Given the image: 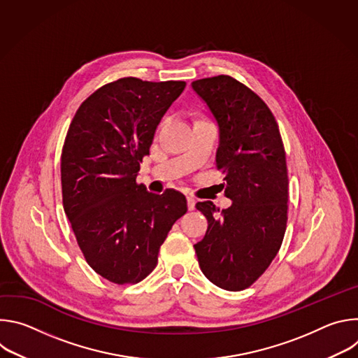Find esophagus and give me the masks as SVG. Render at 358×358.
<instances>
[{
    "label": "esophagus",
    "instance_id": "34e87169",
    "mask_svg": "<svg viewBox=\"0 0 358 358\" xmlns=\"http://www.w3.org/2000/svg\"><path fill=\"white\" fill-rule=\"evenodd\" d=\"M187 206H188V210L192 211L195 208V199L189 195H187Z\"/></svg>",
    "mask_w": 358,
    "mask_h": 358
}]
</instances>
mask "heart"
<instances>
[{
  "instance_id": "obj_1",
  "label": "heart",
  "mask_w": 358,
  "mask_h": 358,
  "mask_svg": "<svg viewBox=\"0 0 358 358\" xmlns=\"http://www.w3.org/2000/svg\"><path fill=\"white\" fill-rule=\"evenodd\" d=\"M198 122H201V120H198ZM159 131H160V130H157V131H156V137L159 136Z\"/></svg>"
}]
</instances>
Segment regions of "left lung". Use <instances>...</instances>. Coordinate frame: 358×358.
Wrapping results in <instances>:
<instances>
[{"mask_svg":"<svg viewBox=\"0 0 358 358\" xmlns=\"http://www.w3.org/2000/svg\"><path fill=\"white\" fill-rule=\"evenodd\" d=\"M220 127L217 169L232 206L220 212L196 202L208 220L194 245L199 268L214 285L238 292L257 282L280 249L287 222V167L279 126L265 101L228 75L192 82Z\"/></svg>","mask_w":358,"mask_h":358,"instance_id":"8db88e82","label":"left lung"}]
</instances>
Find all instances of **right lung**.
<instances>
[{"instance_id":"add662e5","label":"right lung","mask_w":358,"mask_h":358,"mask_svg":"<svg viewBox=\"0 0 358 358\" xmlns=\"http://www.w3.org/2000/svg\"><path fill=\"white\" fill-rule=\"evenodd\" d=\"M182 80L122 78L76 110L61 156L64 210L89 266L112 283H138L157 265L174 222L187 213L174 189L147 192L136 176Z\"/></svg>"}]
</instances>
